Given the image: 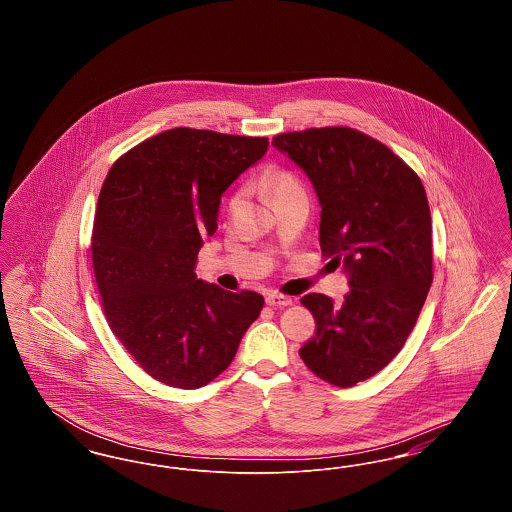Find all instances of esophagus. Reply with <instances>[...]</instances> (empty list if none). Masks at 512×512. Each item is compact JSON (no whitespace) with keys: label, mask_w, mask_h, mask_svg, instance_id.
I'll return each mask as SVG.
<instances>
[{"label":"esophagus","mask_w":512,"mask_h":512,"mask_svg":"<svg viewBox=\"0 0 512 512\" xmlns=\"http://www.w3.org/2000/svg\"><path fill=\"white\" fill-rule=\"evenodd\" d=\"M292 303L293 299L290 295L278 292L267 293V305H270V307H288Z\"/></svg>","instance_id":"34e87169"}]
</instances>
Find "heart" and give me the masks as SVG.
<instances>
[{
  "label": "heart",
  "instance_id": "1",
  "mask_svg": "<svg viewBox=\"0 0 512 512\" xmlns=\"http://www.w3.org/2000/svg\"><path fill=\"white\" fill-rule=\"evenodd\" d=\"M261 186L272 197V201H278V199L288 197V195L305 194V188H303L301 180L292 172L282 171V169L268 171L261 180ZM240 201H242V192H234L230 195V199H228V213L230 215L240 207Z\"/></svg>",
  "mask_w": 512,
  "mask_h": 512
}]
</instances>
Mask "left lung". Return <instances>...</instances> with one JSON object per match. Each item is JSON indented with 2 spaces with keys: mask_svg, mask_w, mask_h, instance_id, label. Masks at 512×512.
<instances>
[{
  "mask_svg": "<svg viewBox=\"0 0 512 512\" xmlns=\"http://www.w3.org/2000/svg\"><path fill=\"white\" fill-rule=\"evenodd\" d=\"M311 178L320 201V249L343 267L349 292L301 297L315 336L299 355L320 380L351 388L403 349L434 280L432 217L418 174L361 130L307 128L272 138Z\"/></svg>",
  "mask_w": 512,
  "mask_h": 512,
  "instance_id": "1",
  "label": "left lung"
}]
</instances>
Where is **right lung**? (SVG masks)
Returning <instances> with one entry per match:
<instances>
[{
    "label": "right lung",
    "instance_id": "1",
    "mask_svg": "<svg viewBox=\"0 0 512 512\" xmlns=\"http://www.w3.org/2000/svg\"><path fill=\"white\" fill-rule=\"evenodd\" d=\"M268 138L171 128L121 155L98 197L92 263L103 315L147 374L195 390L224 372L263 295L197 280L222 192L259 161Z\"/></svg>",
    "mask_w": 512,
    "mask_h": 512
}]
</instances>
